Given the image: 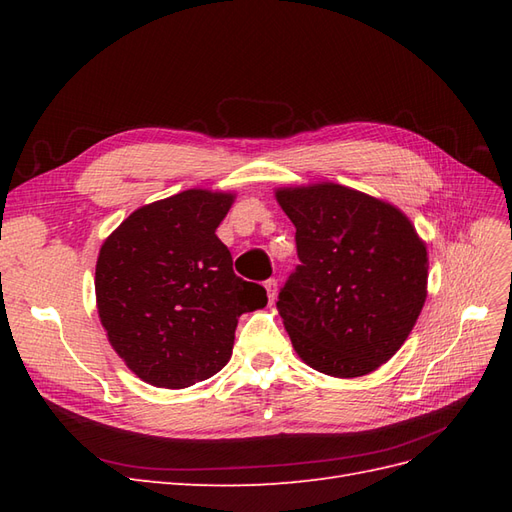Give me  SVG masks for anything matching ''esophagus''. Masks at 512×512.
<instances>
[{
	"mask_svg": "<svg viewBox=\"0 0 512 512\" xmlns=\"http://www.w3.org/2000/svg\"><path fill=\"white\" fill-rule=\"evenodd\" d=\"M262 286H265V290H267L269 303H273V299H275V292H277V280H273V277H271V280H267V282L262 284Z\"/></svg>",
	"mask_w": 512,
	"mask_h": 512,
	"instance_id": "obj_1",
	"label": "esophagus"
}]
</instances>
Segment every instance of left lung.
<instances>
[{
  "instance_id": "left-lung-1",
  "label": "left lung",
  "mask_w": 512,
  "mask_h": 512,
  "mask_svg": "<svg viewBox=\"0 0 512 512\" xmlns=\"http://www.w3.org/2000/svg\"><path fill=\"white\" fill-rule=\"evenodd\" d=\"M299 265L277 309L301 359L356 378L406 342L427 297V250L399 209L344 185L277 192Z\"/></svg>"
}]
</instances>
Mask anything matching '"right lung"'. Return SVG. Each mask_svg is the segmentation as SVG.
<instances>
[{
    "mask_svg": "<svg viewBox=\"0 0 512 512\" xmlns=\"http://www.w3.org/2000/svg\"><path fill=\"white\" fill-rule=\"evenodd\" d=\"M230 205V194H175L136 209L100 250L96 299L108 342L160 389L218 374L239 316L267 305L265 288L235 275L215 235Z\"/></svg>",
    "mask_w": 512,
    "mask_h": 512,
    "instance_id": "right-lung-1",
    "label": "right lung"
}]
</instances>
